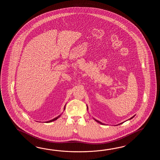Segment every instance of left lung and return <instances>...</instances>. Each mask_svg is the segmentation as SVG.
I'll list each match as a JSON object with an SVG mask.
<instances>
[{
  "label": "left lung",
  "instance_id": "1",
  "mask_svg": "<svg viewBox=\"0 0 160 160\" xmlns=\"http://www.w3.org/2000/svg\"><path fill=\"white\" fill-rule=\"evenodd\" d=\"M134 117V116H133V117H132L131 118H130V119H131L132 118H133ZM95 120L96 121H97V122H98L99 123H101V124H102V123L101 122H99V121H97V120H96V119H95Z\"/></svg>",
  "mask_w": 160,
  "mask_h": 160
}]
</instances>
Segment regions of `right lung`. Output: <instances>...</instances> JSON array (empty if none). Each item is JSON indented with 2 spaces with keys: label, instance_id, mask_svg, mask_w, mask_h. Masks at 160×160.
I'll use <instances>...</instances> for the list:
<instances>
[{
  "label": "right lung",
  "instance_id": "add662e5",
  "mask_svg": "<svg viewBox=\"0 0 160 160\" xmlns=\"http://www.w3.org/2000/svg\"><path fill=\"white\" fill-rule=\"evenodd\" d=\"M65 108H64V110H65ZM59 117H60V116H58L57 117L55 118H54V119H51V120H50V121H47L46 123L51 122H52V121H55V120H56V119H58V118H59Z\"/></svg>",
  "mask_w": 160,
  "mask_h": 160
}]
</instances>
